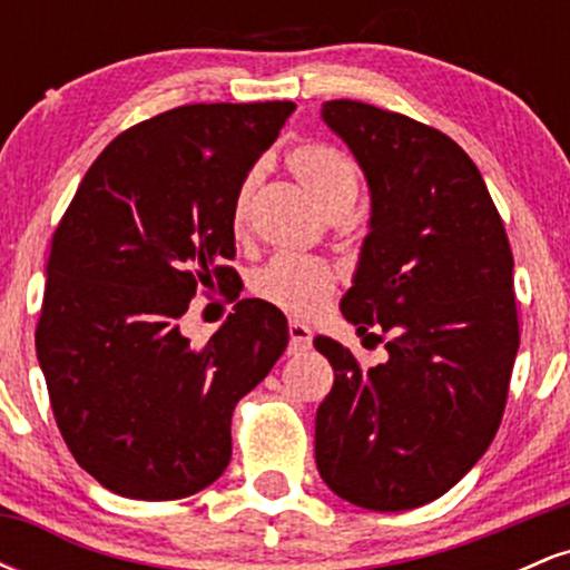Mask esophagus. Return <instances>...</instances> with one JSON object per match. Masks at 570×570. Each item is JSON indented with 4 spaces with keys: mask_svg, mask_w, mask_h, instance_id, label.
<instances>
[{
    "mask_svg": "<svg viewBox=\"0 0 570 570\" xmlns=\"http://www.w3.org/2000/svg\"><path fill=\"white\" fill-rule=\"evenodd\" d=\"M311 348V326L303 322H289V353Z\"/></svg>",
    "mask_w": 570,
    "mask_h": 570,
    "instance_id": "34e87169",
    "label": "esophagus"
}]
</instances>
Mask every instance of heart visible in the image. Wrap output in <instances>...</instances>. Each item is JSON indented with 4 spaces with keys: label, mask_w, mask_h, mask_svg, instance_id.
<instances>
[{
    "label": "heart",
    "mask_w": 570,
    "mask_h": 570,
    "mask_svg": "<svg viewBox=\"0 0 570 570\" xmlns=\"http://www.w3.org/2000/svg\"><path fill=\"white\" fill-rule=\"evenodd\" d=\"M289 171L316 203L318 212L330 214L332 208L353 206L358 193V174L351 158L330 144L307 141L289 153ZM252 179L240 185L233 203V227L240 230L246 219V200ZM252 289L259 299L292 313V316H313L330 294L335 292V273L318 259L281 254L273 257L252 281Z\"/></svg>",
    "instance_id": "obj_1"
}]
</instances>
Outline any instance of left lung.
I'll return each instance as SVG.
<instances>
[{"label":"left lung","mask_w":570,"mask_h":570,"mask_svg":"<svg viewBox=\"0 0 570 570\" xmlns=\"http://www.w3.org/2000/svg\"><path fill=\"white\" fill-rule=\"evenodd\" d=\"M322 120L370 187V233L340 299L356 335L385 332L362 370L318 335L335 385L316 412V466L340 499L404 512L440 499L499 431L520 348L514 259L480 171L450 136L337 98Z\"/></svg>","instance_id":"1"}]
</instances>
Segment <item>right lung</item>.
<instances>
[{"mask_svg":"<svg viewBox=\"0 0 570 570\" xmlns=\"http://www.w3.org/2000/svg\"><path fill=\"white\" fill-rule=\"evenodd\" d=\"M292 112L189 104L144 120L98 155L58 225L37 358L71 455L117 495L171 501L219 480L235 404L289 343L263 299H240L203 345L179 318L230 273L235 195Z\"/></svg>","mask_w":570,"mask_h":570,"instance_id":"right-lung-1","label":"right lung"}]
</instances>
